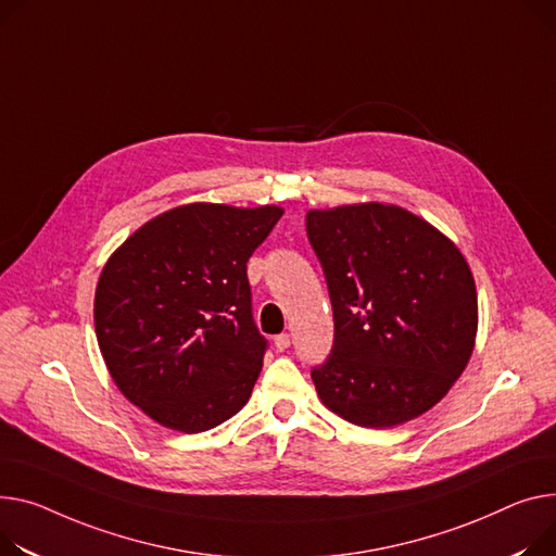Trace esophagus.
<instances>
[{
	"instance_id": "34e87169",
	"label": "esophagus",
	"mask_w": 556,
	"mask_h": 556,
	"mask_svg": "<svg viewBox=\"0 0 556 556\" xmlns=\"http://www.w3.org/2000/svg\"><path fill=\"white\" fill-rule=\"evenodd\" d=\"M288 346H290V336H288V332H281V336L275 338V349L277 351H286Z\"/></svg>"
}]
</instances>
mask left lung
<instances>
[{"label": "left lung", "mask_w": 556, "mask_h": 556, "mask_svg": "<svg viewBox=\"0 0 556 556\" xmlns=\"http://www.w3.org/2000/svg\"><path fill=\"white\" fill-rule=\"evenodd\" d=\"M336 336L311 378L332 414L395 427L438 404L473 351L478 302L460 250L397 205L306 214Z\"/></svg>", "instance_id": "8db88e82"}]
</instances>
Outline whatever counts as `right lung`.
<instances>
[{"instance_id":"right-lung-1","label":"right lung","mask_w":556,"mask_h":556,"mask_svg":"<svg viewBox=\"0 0 556 556\" xmlns=\"http://www.w3.org/2000/svg\"><path fill=\"white\" fill-rule=\"evenodd\" d=\"M281 214L180 205L109 256L93 302L98 346L123 395L159 425L201 433L243 409L268 349L245 264Z\"/></svg>"}]
</instances>
